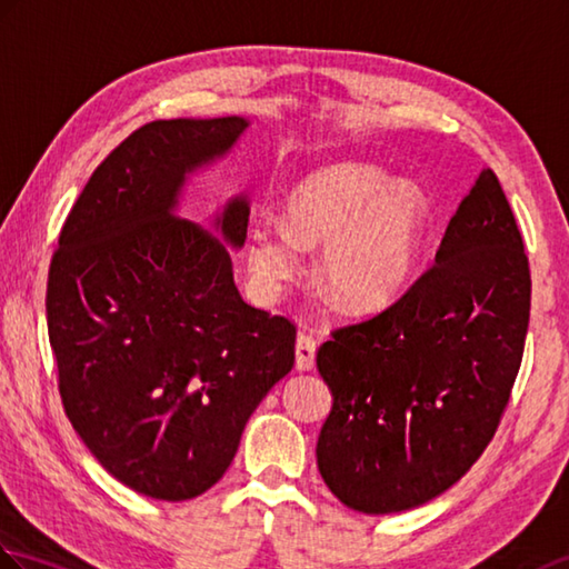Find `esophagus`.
I'll return each mask as SVG.
<instances>
[{"mask_svg": "<svg viewBox=\"0 0 569 569\" xmlns=\"http://www.w3.org/2000/svg\"><path fill=\"white\" fill-rule=\"evenodd\" d=\"M315 339L306 332L298 335L296 341V368L298 371H312L315 368Z\"/></svg>", "mask_w": 569, "mask_h": 569, "instance_id": "esophagus-1", "label": "esophagus"}]
</instances>
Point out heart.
<instances>
[{"label": "heart", "instance_id": "1", "mask_svg": "<svg viewBox=\"0 0 569 569\" xmlns=\"http://www.w3.org/2000/svg\"><path fill=\"white\" fill-rule=\"evenodd\" d=\"M286 224L261 220L249 230L247 261L263 290L298 273V247H322L320 281L341 310L390 306L409 286L425 242L429 201L417 183L386 169L339 160L308 171L283 201Z\"/></svg>", "mask_w": 569, "mask_h": 569}]
</instances>
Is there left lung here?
Segmentation results:
<instances>
[{"mask_svg": "<svg viewBox=\"0 0 569 569\" xmlns=\"http://www.w3.org/2000/svg\"><path fill=\"white\" fill-rule=\"evenodd\" d=\"M531 310L521 232L492 169L460 201L433 267L371 320L317 351L332 412L317 468L363 513L443 495L492 441L517 380Z\"/></svg>", "mask_w": 569, "mask_h": 569, "instance_id": "8db88e82", "label": "left lung"}]
</instances>
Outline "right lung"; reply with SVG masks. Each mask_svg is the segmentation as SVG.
Here are the masks:
<instances>
[{"label": "right lung", "mask_w": 569, "mask_h": 569, "mask_svg": "<svg viewBox=\"0 0 569 569\" xmlns=\"http://www.w3.org/2000/svg\"><path fill=\"white\" fill-rule=\"evenodd\" d=\"M242 116L138 128L97 167L48 273V335L74 431L118 482L183 501L210 490L247 419L296 361V327L247 306L231 249L249 198L210 230L179 216L196 171L228 157Z\"/></svg>", "instance_id": "1"}]
</instances>
